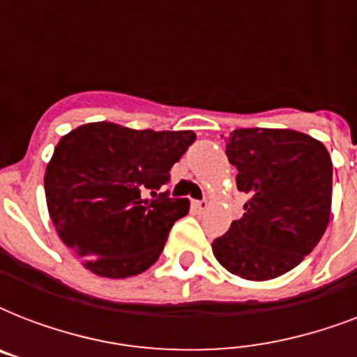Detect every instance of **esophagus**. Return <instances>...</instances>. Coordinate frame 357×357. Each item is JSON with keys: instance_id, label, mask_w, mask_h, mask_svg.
Listing matches in <instances>:
<instances>
[{"instance_id": "34e87169", "label": "esophagus", "mask_w": 357, "mask_h": 357, "mask_svg": "<svg viewBox=\"0 0 357 357\" xmlns=\"http://www.w3.org/2000/svg\"><path fill=\"white\" fill-rule=\"evenodd\" d=\"M192 206H195L196 211L200 213H206L207 209H209V202L207 200H202V202H192Z\"/></svg>"}]
</instances>
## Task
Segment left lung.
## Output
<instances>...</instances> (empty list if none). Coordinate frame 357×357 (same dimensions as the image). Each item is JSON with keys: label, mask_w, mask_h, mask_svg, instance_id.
Masks as SVG:
<instances>
[{"label": "left lung", "mask_w": 357, "mask_h": 357, "mask_svg": "<svg viewBox=\"0 0 357 357\" xmlns=\"http://www.w3.org/2000/svg\"><path fill=\"white\" fill-rule=\"evenodd\" d=\"M226 155L248 202L243 218L213 241V254L235 276L274 280L302 263L326 231L332 157L310 135L266 128L234 129Z\"/></svg>", "instance_id": "left-lung-1"}]
</instances>
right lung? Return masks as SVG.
Returning <instances> with one entry per match:
<instances>
[{
    "mask_svg": "<svg viewBox=\"0 0 357 357\" xmlns=\"http://www.w3.org/2000/svg\"><path fill=\"white\" fill-rule=\"evenodd\" d=\"M195 139L192 131L91 122L59 140L44 174L47 213L86 271L119 280L159 259L174 222L190 204L157 190Z\"/></svg>",
    "mask_w": 357,
    "mask_h": 357,
    "instance_id": "obj_1",
    "label": "right lung"
}]
</instances>
